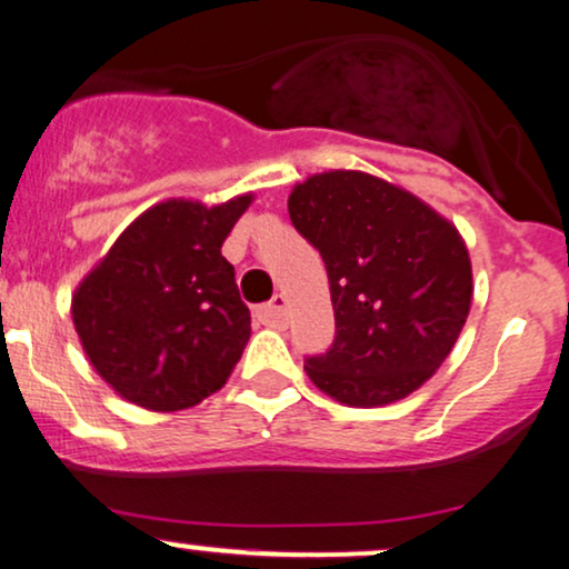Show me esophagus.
<instances>
[{"instance_id": "1", "label": "esophagus", "mask_w": 569, "mask_h": 569, "mask_svg": "<svg viewBox=\"0 0 569 569\" xmlns=\"http://www.w3.org/2000/svg\"><path fill=\"white\" fill-rule=\"evenodd\" d=\"M258 321H261V325H266V327H284V321H287V298L282 296V292H279V296H273L269 303H263V306H258Z\"/></svg>"}]
</instances>
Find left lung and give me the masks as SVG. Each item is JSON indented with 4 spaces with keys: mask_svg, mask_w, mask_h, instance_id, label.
<instances>
[{
    "mask_svg": "<svg viewBox=\"0 0 569 569\" xmlns=\"http://www.w3.org/2000/svg\"><path fill=\"white\" fill-rule=\"evenodd\" d=\"M287 210L327 266L335 308L332 346L306 356L311 382L346 406H382L430 380L472 303L456 227L361 171L306 179Z\"/></svg>",
    "mask_w": 569,
    "mask_h": 569,
    "instance_id": "8db88e82",
    "label": "left lung"
}]
</instances>
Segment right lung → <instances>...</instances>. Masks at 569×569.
<instances>
[{
  "label": "right lung",
  "instance_id": "1",
  "mask_svg": "<svg viewBox=\"0 0 569 569\" xmlns=\"http://www.w3.org/2000/svg\"><path fill=\"white\" fill-rule=\"evenodd\" d=\"M250 200L160 202L79 284L76 332L97 375L126 401L179 411L229 380L250 340V311L221 244Z\"/></svg>",
  "mask_w": 569,
  "mask_h": 569
}]
</instances>
